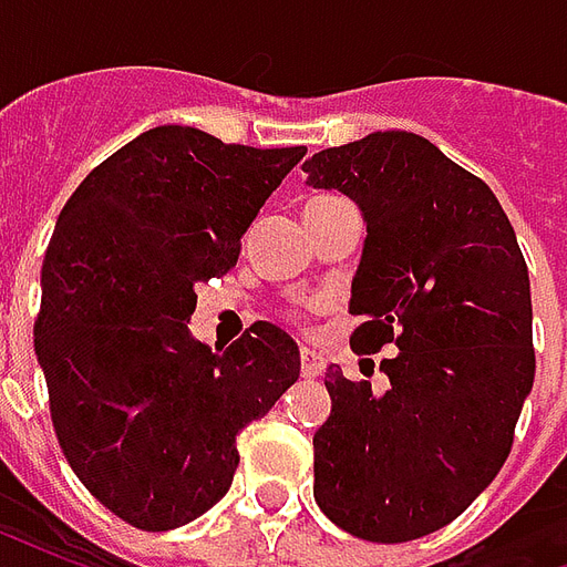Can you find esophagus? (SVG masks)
<instances>
[{"label": "esophagus", "instance_id": "obj_1", "mask_svg": "<svg viewBox=\"0 0 567 567\" xmlns=\"http://www.w3.org/2000/svg\"><path fill=\"white\" fill-rule=\"evenodd\" d=\"M321 370H324V358L312 349H300V373L307 380H316V377H321Z\"/></svg>", "mask_w": 567, "mask_h": 567}]
</instances>
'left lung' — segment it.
Segmentation results:
<instances>
[{
    "mask_svg": "<svg viewBox=\"0 0 567 567\" xmlns=\"http://www.w3.org/2000/svg\"><path fill=\"white\" fill-rule=\"evenodd\" d=\"M368 224L349 312L385 392L331 364L316 501L349 535L401 544L462 516L498 476L535 382L528 267L498 197L437 145L380 130L303 163Z\"/></svg>",
    "mask_w": 567,
    "mask_h": 567,
    "instance_id": "8db88e82",
    "label": "left lung"
}]
</instances>
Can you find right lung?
Instances as JSON below:
<instances>
[{"mask_svg":"<svg viewBox=\"0 0 567 567\" xmlns=\"http://www.w3.org/2000/svg\"><path fill=\"white\" fill-rule=\"evenodd\" d=\"M307 154L154 127L93 169L56 218L35 355L60 450L93 498L145 532L227 495L236 434L300 377L270 321L227 349L190 333L197 285L234 267L243 236Z\"/></svg>","mask_w":567,"mask_h":567,"instance_id":"right-lung-1","label":"right lung"}]
</instances>
